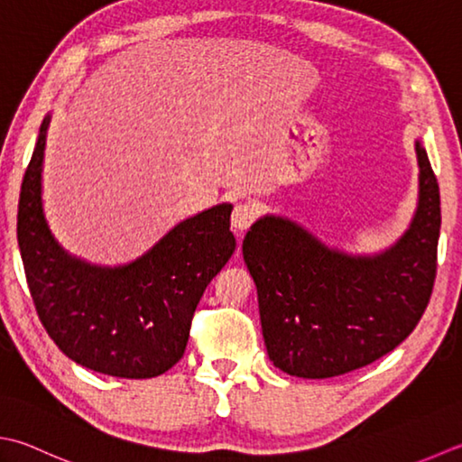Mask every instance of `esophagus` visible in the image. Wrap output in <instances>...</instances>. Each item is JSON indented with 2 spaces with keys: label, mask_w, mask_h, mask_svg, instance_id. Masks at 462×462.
<instances>
[{
  "label": "esophagus",
  "mask_w": 462,
  "mask_h": 462,
  "mask_svg": "<svg viewBox=\"0 0 462 462\" xmlns=\"http://www.w3.org/2000/svg\"><path fill=\"white\" fill-rule=\"evenodd\" d=\"M254 220H256V210L250 204H236V208H234L232 228L238 234V236L244 230H248Z\"/></svg>",
  "instance_id": "34e87169"
}]
</instances>
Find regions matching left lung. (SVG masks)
<instances>
[{
	"label": "left lung",
	"mask_w": 462,
	"mask_h": 462,
	"mask_svg": "<svg viewBox=\"0 0 462 462\" xmlns=\"http://www.w3.org/2000/svg\"><path fill=\"white\" fill-rule=\"evenodd\" d=\"M419 204L411 226L376 254L332 248L302 224L266 214L242 242L256 284L268 358L298 378H330L394 350L417 327L437 274L440 194L414 142Z\"/></svg>",
	"instance_id": "obj_1"
}]
</instances>
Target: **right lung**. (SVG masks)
I'll return each mask as SVG.
<instances>
[{"instance_id": "obj_1", "label": "right lung", "mask_w": 462, "mask_h": 462, "mask_svg": "<svg viewBox=\"0 0 462 462\" xmlns=\"http://www.w3.org/2000/svg\"><path fill=\"white\" fill-rule=\"evenodd\" d=\"M50 117L40 125L17 208V244L35 310L63 355L94 373L164 374L184 356L206 286L236 250L232 204L189 216L128 264L102 266L69 254L43 214Z\"/></svg>"}]
</instances>
